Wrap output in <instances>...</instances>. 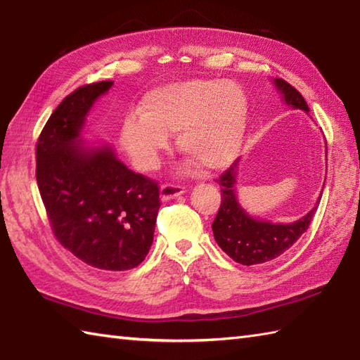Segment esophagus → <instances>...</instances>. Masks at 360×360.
Returning <instances> with one entry per match:
<instances>
[{
    "mask_svg": "<svg viewBox=\"0 0 360 360\" xmlns=\"http://www.w3.org/2000/svg\"><path fill=\"white\" fill-rule=\"evenodd\" d=\"M184 192H186V187L181 184H172V182H167V184L160 186V198H162V201L173 200V198L179 196Z\"/></svg>",
    "mask_w": 360,
    "mask_h": 360,
    "instance_id": "esophagus-1",
    "label": "esophagus"
}]
</instances>
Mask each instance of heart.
Here are the masks:
<instances>
[{"label": "heart", "mask_w": 360, "mask_h": 360, "mask_svg": "<svg viewBox=\"0 0 360 360\" xmlns=\"http://www.w3.org/2000/svg\"><path fill=\"white\" fill-rule=\"evenodd\" d=\"M249 102L232 80L192 79L145 94L139 114L122 127V143L141 170L159 165L168 133H178L184 155L207 170L224 168L238 155L248 127Z\"/></svg>", "instance_id": "b5f03b06"}]
</instances>
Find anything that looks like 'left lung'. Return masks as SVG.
Masks as SVG:
<instances>
[{"instance_id": "obj_1", "label": "left lung", "mask_w": 360, "mask_h": 360, "mask_svg": "<svg viewBox=\"0 0 360 360\" xmlns=\"http://www.w3.org/2000/svg\"><path fill=\"white\" fill-rule=\"evenodd\" d=\"M274 83L285 96V102L289 106L309 112L307 101L292 85L283 79H275ZM236 165L238 160L217 179L221 186V204L212 223L213 236L218 246L236 263L252 266L271 262L292 248V244L308 231L319 201L308 215L290 224H272L252 218L236 201L235 184L236 172H238ZM320 198L322 195L319 196V200Z\"/></svg>"}]
</instances>
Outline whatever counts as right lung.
I'll return each mask as SVG.
<instances>
[{"label":"right lung","mask_w":360,"mask_h":360,"mask_svg":"<svg viewBox=\"0 0 360 360\" xmlns=\"http://www.w3.org/2000/svg\"><path fill=\"white\" fill-rule=\"evenodd\" d=\"M112 82L66 96L37 141V184L56 238L97 269L139 266L153 243L160 207L158 182L124 165L110 147L79 141L85 116Z\"/></svg>","instance_id":"obj_1"}]
</instances>
